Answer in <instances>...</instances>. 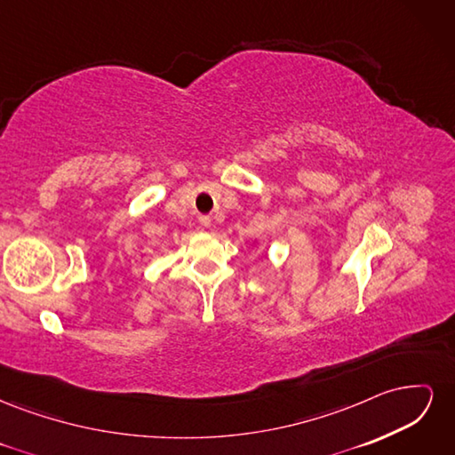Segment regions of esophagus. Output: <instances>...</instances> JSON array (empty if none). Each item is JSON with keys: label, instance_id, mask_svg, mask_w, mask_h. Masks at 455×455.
I'll return each mask as SVG.
<instances>
[{"label": "esophagus", "instance_id": "obj_1", "mask_svg": "<svg viewBox=\"0 0 455 455\" xmlns=\"http://www.w3.org/2000/svg\"><path fill=\"white\" fill-rule=\"evenodd\" d=\"M211 222H212L211 216H201V218H199V224H201L203 228H209V226H211Z\"/></svg>", "mask_w": 455, "mask_h": 455}]
</instances>
